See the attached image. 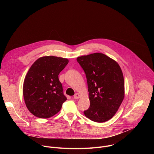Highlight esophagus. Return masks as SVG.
I'll list each match as a JSON object with an SVG mask.
<instances>
[{
    "label": "esophagus",
    "instance_id": "1",
    "mask_svg": "<svg viewBox=\"0 0 154 154\" xmlns=\"http://www.w3.org/2000/svg\"><path fill=\"white\" fill-rule=\"evenodd\" d=\"M74 98L75 99H79V98H80V95H79V94H78V93L75 94V95L74 96Z\"/></svg>",
    "mask_w": 154,
    "mask_h": 154
}]
</instances>
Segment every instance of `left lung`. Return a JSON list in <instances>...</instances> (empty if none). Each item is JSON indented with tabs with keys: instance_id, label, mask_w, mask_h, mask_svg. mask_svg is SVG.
<instances>
[{
	"instance_id": "8db88e82",
	"label": "left lung",
	"mask_w": 154,
	"mask_h": 154,
	"mask_svg": "<svg viewBox=\"0 0 154 154\" xmlns=\"http://www.w3.org/2000/svg\"><path fill=\"white\" fill-rule=\"evenodd\" d=\"M86 74L90 106L85 116L96 122L112 119L124 98V80L118 63L101 53L77 58Z\"/></svg>"
}]
</instances>
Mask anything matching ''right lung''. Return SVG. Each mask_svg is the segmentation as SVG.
I'll return each instance as SVG.
<instances>
[{
	"mask_svg": "<svg viewBox=\"0 0 154 154\" xmlns=\"http://www.w3.org/2000/svg\"><path fill=\"white\" fill-rule=\"evenodd\" d=\"M68 62L61 57H42L29 69L24 82L23 96L27 108L36 117L54 116L67 100L58 75Z\"/></svg>",
	"mask_w": 154,
	"mask_h": 154,
	"instance_id": "right-lung-1",
	"label": "right lung"
}]
</instances>
